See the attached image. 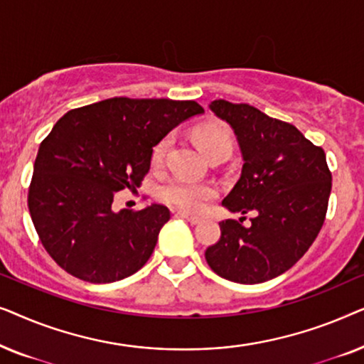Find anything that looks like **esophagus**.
<instances>
[{
  "instance_id": "1",
  "label": "esophagus",
  "mask_w": 364,
  "mask_h": 364,
  "mask_svg": "<svg viewBox=\"0 0 364 364\" xmlns=\"http://www.w3.org/2000/svg\"><path fill=\"white\" fill-rule=\"evenodd\" d=\"M177 215H178V217H182V218H186V220H187V222H191L192 225H196V223H200V222H202V217L193 215V213H191V212L178 210V212H177Z\"/></svg>"
}]
</instances>
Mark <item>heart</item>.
<instances>
[{
    "label": "heart",
    "mask_w": 364,
    "mask_h": 364,
    "mask_svg": "<svg viewBox=\"0 0 364 364\" xmlns=\"http://www.w3.org/2000/svg\"><path fill=\"white\" fill-rule=\"evenodd\" d=\"M193 141L198 146V149L205 154L207 157L213 156L218 152H228L230 154L233 139L232 132L227 126L220 122H207L198 126L193 131ZM168 144L171 139L164 137L159 141L152 149V166L159 167L166 157ZM161 196L164 202L168 205H173L177 208H183V210H200L210 202L212 198L217 197V187L212 183L205 182H192L187 178H173V181L167 182L162 187Z\"/></svg>",
    "instance_id": "1"
}]
</instances>
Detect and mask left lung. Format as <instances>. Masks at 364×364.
I'll list each match as a JSON object with an SVG mask.
<instances>
[{
    "instance_id": "obj_1",
    "label": "left lung",
    "mask_w": 364,
    "mask_h": 364,
    "mask_svg": "<svg viewBox=\"0 0 364 364\" xmlns=\"http://www.w3.org/2000/svg\"><path fill=\"white\" fill-rule=\"evenodd\" d=\"M210 109L235 131L245 161L222 205L252 213V223L243 227L247 217L220 222L222 235L205 260L225 280L263 283L295 265L321 230L331 192L325 151L250 104L217 99Z\"/></svg>"
}]
</instances>
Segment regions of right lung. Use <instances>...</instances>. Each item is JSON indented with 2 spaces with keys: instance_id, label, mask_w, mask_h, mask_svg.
<instances>
[{
  "instance_id": "right-lung-1",
  "label": "right lung",
  "mask_w": 364,
  "mask_h": 364,
  "mask_svg": "<svg viewBox=\"0 0 364 364\" xmlns=\"http://www.w3.org/2000/svg\"><path fill=\"white\" fill-rule=\"evenodd\" d=\"M202 112L196 101L112 97L54 124L34 161L28 207L39 240L63 270L111 283L146 265L171 212L159 203L114 212V196L139 187L154 146Z\"/></svg>"
}]
</instances>
